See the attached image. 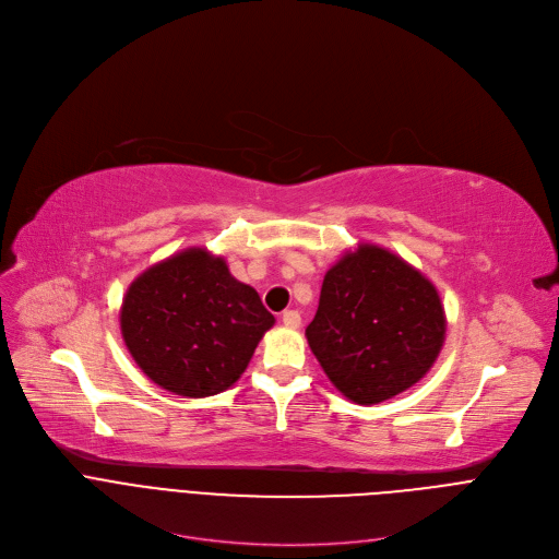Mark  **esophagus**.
I'll return each instance as SVG.
<instances>
[{"label": "esophagus", "mask_w": 559, "mask_h": 559, "mask_svg": "<svg viewBox=\"0 0 559 559\" xmlns=\"http://www.w3.org/2000/svg\"><path fill=\"white\" fill-rule=\"evenodd\" d=\"M282 322H284L286 326H290V330H298V326L302 324V318H300V313L295 311V309H286V311L282 313Z\"/></svg>", "instance_id": "esophagus-1"}]
</instances>
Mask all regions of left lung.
I'll return each mask as SVG.
<instances>
[{
  "instance_id": "1",
  "label": "left lung",
  "mask_w": 559,
  "mask_h": 559,
  "mask_svg": "<svg viewBox=\"0 0 559 559\" xmlns=\"http://www.w3.org/2000/svg\"><path fill=\"white\" fill-rule=\"evenodd\" d=\"M444 330L429 280L383 248L358 246L326 271L307 341L343 395L368 406L429 372Z\"/></svg>"
}]
</instances>
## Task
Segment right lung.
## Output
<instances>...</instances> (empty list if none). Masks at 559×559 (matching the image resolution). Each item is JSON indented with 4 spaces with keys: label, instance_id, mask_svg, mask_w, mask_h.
<instances>
[{
    "label": "right lung",
    "instance_id": "add662e5",
    "mask_svg": "<svg viewBox=\"0 0 559 559\" xmlns=\"http://www.w3.org/2000/svg\"><path fill=\"white\" fill-rule=\"evenodd\" d=\"M273 322L259 293L201 248L148 269L121 307V334L135 364L182 397H210L233 385Z\"/></svg>",
    "mask_w": 559,
    "mask_h": 559
}]
</instances>
